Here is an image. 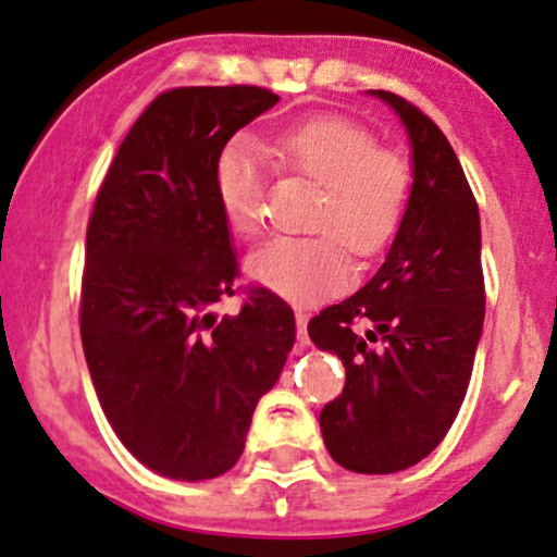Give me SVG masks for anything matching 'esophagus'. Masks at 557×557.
I'll return each instance as SVG.
<instances>
[{"label":"esophagus","instance_id":"obj_1","mask_svg":"<svg viewBox=\"0 0 557 557\" xmlns=\"http://www.w3.org/2000/svg\"><path fill=\"white\" fill-rule=\"evenodd\" d=\"M297 342H299V345H310L308 312H302V310H297Z\"/></svg>","mask_w":557,"mask_h":557}]
</instances>
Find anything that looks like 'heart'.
<instances>
[{
	"label": "heart",
	"instance_id": "heart-1",
	"mask_svg": "<svg viewBox=\"0 0 557 557\" xmlns=\"http://www.w3.org/2000/svg\"><path fill=\"white\" fill-rule=\"evenodd\" d=\"M273 154L297 176L321 186L315 236H278L249 255L255 281L292 302L334 295L352 281L345 248L360 258L379 255L408 215L413 165L399 149L379 147L376 134L355 117L321 112L273 136ZM215 195L223 218L239 236L262 226V154L252 141L231 139L215 158Z\"/></svg>",
	"mask_w": 557,
	"mask_h": 557
}]
</instances>
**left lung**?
<instances>
[{"mask_svg": "<svg viewBox=\"0 0 557 557\" xmlns=\"http://www.w3.org/2000/svg\"><path fill=\"white\" fill-rule=\"evenodd\" d=\"M376 94L413 144L408 215L376 276L308 323L310 339L347 371L342 395L321 410L323 442L358 473L403 471L445 440L471 381L486 302L479 205L458 154L421 108Z\"/></svg>", "mask_w": 557, "mask_h": 557, "instance_id": "1", "label": "left lung"}]
</instances>
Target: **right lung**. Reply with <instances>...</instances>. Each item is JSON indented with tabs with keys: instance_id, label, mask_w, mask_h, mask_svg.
I'll list each match as a JSON object with an SVG mask.
<instances>
[{
	"instance_id": "1",
	"label": "right lung",
	"mask_w": 557,
	"mask_h": 557,
	"mask_svg": "<svg viewBox=\"0 0 557 557\" xmlns=\"http://www.w3.org/2000/svg\"><path fill=\"white\" fill-rule=\"evenodd\" d=\"M278 102L265 86L158 94L117 147L86 226L81 342L99 405L136 460L171 479L226 473L295 347V312L247 286L215 195V158Z\"/></svg>"
}]
</instances>
